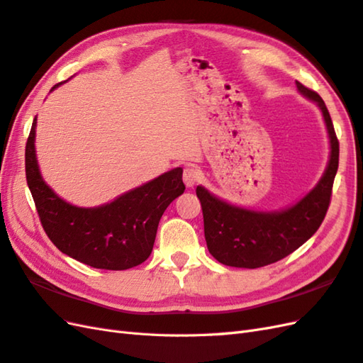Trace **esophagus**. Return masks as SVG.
<instances>
[{
  "label": "esophagus",
  "mask_w": 363,
  "mask_h": 363,
  "mask_svg": "<svg viewBox=\"0 0 363 363\" xmlns=\"http://www.w3.org/2000/svg\"><path fill=\"white\" fill-rule=\"evenodd\" d=\"M182 179H184L185 187H187V189H193L194 185H196V182L201 179V173H199V170L193 169V167H189V169L184 170Z\"/></svg>",
  "instance_id": "esophagus-1"
}]
</instances>
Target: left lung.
I'll return each instance as SVG.
<instances>
[{"label":"left lung","instance_id":"8db88e82","mask_svg":"<svg viewBox=\"0 0 363 363\" xmlns=\"http://www.w3.org/2000/svg\"><path fill=\"white\" fill-rule=\"evenodd\" d=\"M297 91L322 111L330 139V160L322 178L290 207L272 211L235 206L198 185L203 233L210 255L236 268H259L281 261L308 240L327 215L334 176L339 167V143L328 108L318 93L296 81Z\"/></svg>","mask_w":363,"mask_h":363}]
</instances>
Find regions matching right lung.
Masks as SVG:
<instances>
[{"mask_svg":"<svg viewBox=\"0 0 363 363\" xmlns=\"http://www.w3.org/2000/svg\"><path fill=\"white\" fill-rule=\"evenodd\" d=\"M35 136L36 118L26 144V178L52 242L64 255L101 270H127L143 264L152 253L165 208L185 190L181 167L102 206L78 207L43 179Z\"/></svg>","mask_w":363,"mask_h":363,"instance_id":"obj_1","label":"right lung"}]
</instances>
